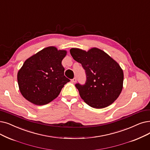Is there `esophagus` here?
I'll return each instance as SVG.
<instances>
[{
    "mask_svg": "<svg viewBox=\"0 0 150 150\" xmlns=\"http://www.w3.org/2000/svg\"><path fill=\"white\" fill-rule=\"evenodd\" d=\"M71 81H72L73 83H75L76 81V78H74V79H73L72 80H71Z\"/></svg>",
    "mask_w": 150,
    "mask_h": 150,
    "instance_id": "34e87169",
    "label": "esophagus"
}]
</instances>
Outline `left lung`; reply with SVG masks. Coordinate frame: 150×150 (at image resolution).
Returning <instances> with one entry per match:
<instances>
[{
	"instance_id": "8db88e82",
	"label": "left lung",
	"mask_w": 150,
	"mask_h": 150,
	"mask_svg": "<svg viewBox=\"0 0 150 150\" xmlns=\"http://www.w3.org/2000/svg\"><path fill=\"white\" fill-rule=\"evenodd\" d=\"M70 53L86 72L85 84H75L81 98L95 108L111 105L122 89L124 74L118 63L97 48L88 51L74 48L70 49Z\"/></svg>"
}]
</instances>
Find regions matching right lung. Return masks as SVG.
<instances>
[{"label":"right lung","mask_w":150,"mask_h":150,"mask_svg":"<svg viewBox=\"0 0 150 150\" xmlns=\"http://www.w3.org/2000/svg\"><path fill=\"white\" fill-rule=\"evenodd\" d=\"M66 50L54 47L45 48L25 60L17 75L19 89L24 98L43 105L59 96L70 80L64 76L61 64Z\"/></svg>","instance_id":"right-lung-1"}]
</instances>
